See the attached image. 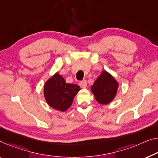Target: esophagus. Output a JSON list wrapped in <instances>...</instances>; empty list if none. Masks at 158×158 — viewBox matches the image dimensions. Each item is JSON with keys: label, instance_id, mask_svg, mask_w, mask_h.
Listing matches in <instances>:
<instances>
[{"label": "esophagus", "instance_id": "1", "mask_svg": "<svg viewBox=\"0 0 158 158\" xmlns=\"http://www.w3.org/2000/svg\"><path fill=\"white\" fill-rule=\"evenodd\" d=\"M79 84V86H81V88H82V89H85L86 87V81H85V80L80 81Z\"/></svg>", "mask_w": 158, "mask_h": 158}]
</instances>
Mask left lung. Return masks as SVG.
<instances>
[{"label":"left lung","instance_id":"1","mask_svg":"<svg viewBox=\"0 0 158 158\" xmlns=\"http://www.w3.org/2000/svg\"><path fill=\"white\" fill-rule=\"evenodd\" d=\"M118 86L117 80L110 73L103 70L91 86V91L96 102L100 104L106 105L116 97Z\"/></svg>","mask_w":158,"mask_h":158}]
</instances>
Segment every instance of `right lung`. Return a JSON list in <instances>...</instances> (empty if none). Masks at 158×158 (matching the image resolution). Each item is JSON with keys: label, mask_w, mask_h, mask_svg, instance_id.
Returning <instances> with one entry per match:
<instances>
[{"label": "right lung", "mask_w": 158, "mask_h": 158, "mask_svg": "<svg viewBox=\"0 0 158 158\" xmlns=\"http://www.w3.org/2000/svg\"><path fill=\"white\" fill-rule=\"evenodd\" d=\"M80 89L78 85L67 84L56 72L46 81L43 92L46 102L49 106L64 112L71 106L74 96Z\"/></svg>", "instance_id": "right-lung-1"}]
</instances>
